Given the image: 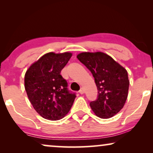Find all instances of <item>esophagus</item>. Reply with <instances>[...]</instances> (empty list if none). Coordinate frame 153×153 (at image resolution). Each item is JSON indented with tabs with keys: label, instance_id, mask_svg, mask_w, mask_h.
<instances>
[{
	"label": "esophagus",
	"instance_id": "obj_1",
	"mask_svg": "<svg viewBox=\"0 0 153 153\" xmlns=\"http://www.w3.org/2000/svg\"><path fill=\"white\" fill-rule=\"evenodd\" d=\"M84 90H83V88H81L80 91H79V93L81 94V95H82V94L84 93Z\"/></svg>",
	"mask_w": 153,
	"mask_h": 153
}]
</instances>
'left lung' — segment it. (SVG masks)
Here are the masks:
<instances>
[{"label":"left lung","mask_w":153,"mask_h":153,"mask_svg":"<svg viewBox=\"0 0 153 153\" xmlns=\"http://www.w3.org/2000/svg\"><path fill=\"white\" fill-rule=\"evenodd\" d=\"M93 74L97 88V98L90 102L96 116L111 118L125 105L129 81L125 69L102 52L79 53L76 56Z\"/></svg>","instance_id":"1"}]
</instances>
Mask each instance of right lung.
Listing matches in <instances>:
<instances>
[{
  "label": "right lung",
  "mask_w": 153,
  "mask_h": 153,
  "mask_svg": "<svg viewBox=\"0 0 153 153\" xmlns=\"http://www.w3.org/2000/svg\"><path fill=\"white\" fill-rule=\"evenodd\" d=\"M72 53H46L31 65L25 74L27 95L35 111L44 118L57 120L69 112L76 94L69 91L60 72Z\"/></svg>",
  "instance_id": "obj_1"
}]
</instances>
